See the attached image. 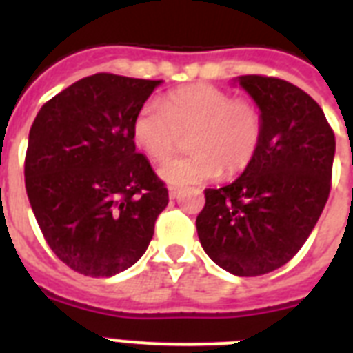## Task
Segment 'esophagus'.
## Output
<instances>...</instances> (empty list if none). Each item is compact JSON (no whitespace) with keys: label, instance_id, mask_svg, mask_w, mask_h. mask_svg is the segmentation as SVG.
Here are the masks:
<instances>
[{"label":"esophagus","instance_id":"esophagus-1","mask_svg":"<svg viewBox=\"0 0 353 353\" xmlns=\"http://www.w3.org/2000/svg\"><path fill=\"white\" fill-rule=\"evenodd\" d=\"M168 194H170L172 199H176V198H179L181 190H179V188H176V187H170V188H168Z\"/></svg>","mask_w":353,"mask_h":353}]
</instances>
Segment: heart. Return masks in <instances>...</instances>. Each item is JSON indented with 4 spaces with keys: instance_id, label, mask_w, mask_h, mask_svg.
I'll use <instances>...</instances> for the list:
<instances>
[{
    "instance_id": "heart-1",
    "label": "heart",
    "mask_w": 353,
    "mask_h": 353,
    "mask_svg": "<svg viewBox=\"0 0 353 353\" xmlns=\"http://www.w3.org/2000/svg\"><path fill=\"white\" fill-rule=\"evenodd\" d=\"M187 133L192 152L159 166V176L176 187L245 170L262 144L263 117L254 102L232 99L216 85L192 84L168 93L161 106L143 104L132 124L133 141L155 161L168 159Z\"/></svg>"
}]
</instances>
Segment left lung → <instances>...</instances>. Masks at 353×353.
Segmentation results:
<instances>
[{
    "label": "left lung",
    "mask_w": 353,
    "mask_h": 353,
    "mask_svg": "<svg viewBox=\"0 0 353 353\" xmlns=\"http://www.w3.org/2000/svg\"><path fill=\"white\" fill-rule=\"evenodd\" d=\"M238 82L262 112V144L236 181L205 188L196 229L221 269L260 276L290 262L323 214L335 135L321 106L291 82L262 74Z\"/></svg>",
    "instance_id": "left-lung-1"
}]
</instances>
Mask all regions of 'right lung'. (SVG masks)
Returning a JSON list of instances; mask_svg holds the SVG:
<instances>
[{
  "label": "right lung",
  "instance_id": "1",
  "mask_svg": "<svg viewBox=\"0 0 353 353\" xmlns=\"http://www.w3.org/2000/svg\"><path fill=\"white\" fill-rule=\"evenodd\" d=\"M161 82L91 74L47 101L30 126V207L52 252L77 273L99 279L132 268L168 205L165 183L132 135Z\"/></svg>",
  "mask_w": 353,
  "mask_h": 353
}]
</instances>
